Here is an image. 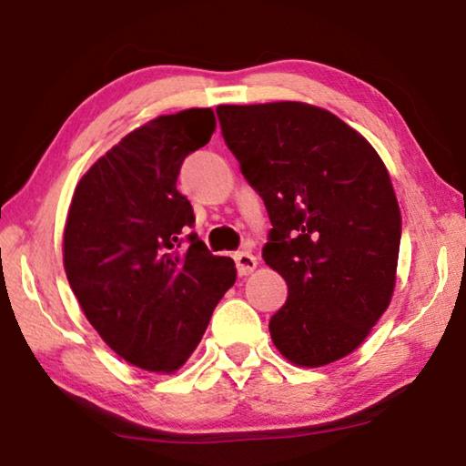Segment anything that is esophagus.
Masks as SVG:
<instances>
[{
	"mask_svg": "<svg viewBox=\"0 0 466 466\" xmlns=\"http://www.w3.org/2000/svg\"><path fill=\"white\" fill-rule=\"evenodd\" d=\"M236 261V269H238V276H248L257 268V259L253 253L248 251H238L234 255Z\"/></svg>",
	"mask_w": 466,
	"mask_h": 466,
	"instance_id": "34e87169",
	"label": "esophagus"
}]
</instances>
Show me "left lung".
I'll return each instance as SVG.
<instances>
[{
    "mask_svg": "<svg viewBox=\"0 0 466 466\" xmlns=\"http://www.w3.org/2000/svg\"><path fill=\"white\" fill-rule=\"evenodd\" d=\"M221 136L266 203L263 259L289 287L269 335L318 368L364 341L391 301L401 215L387 167L356 129L303 102L218 106Z\"/></svg>",
    "mask_w": 466,
    "mask_h": 466,
    "instance_id": "8db88e82",
    "label": "left lung"
}]
</instances>
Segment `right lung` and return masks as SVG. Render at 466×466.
Listing matches in <instances>:
<instances>
[{
    "mask_svg": "<svg viewBox=\"0 0 466 466\" xmlns=\"http://www.w3.org/2000/svg\"><path fill=\"white\" fill-rule=\"evenodd\" d=\"M213 129L211 108L157 116L89 167L68 209V284L104 343L144 370H177L236 280L230 257L188 232L194 211L177 190L184 158Z\"/></svg>",
    "mask_w": 466,
    "mask_h": 466,
    "instance_id": "1",
    "label": "right lung"
}]
</instances>
